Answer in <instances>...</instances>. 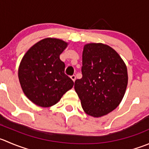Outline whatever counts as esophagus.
Returning <instances> with one entry per match:
<instances>
[{
    "label": "esophagus",
    "mask_w": 149,
    "mask_h": 149,
    "mask_svg": "<svg viewBox=\"0 0 149 149\" xmlns=\"http://www.w3.org/2000/svg\"><path fill=\"white\" fill-rule=\"evenodd\" d=\"M70 78H71V79L73 81H76V76H75V75H73V76H70Z\"/></svg>",
    "instance_id": "1"
}]
</instances>
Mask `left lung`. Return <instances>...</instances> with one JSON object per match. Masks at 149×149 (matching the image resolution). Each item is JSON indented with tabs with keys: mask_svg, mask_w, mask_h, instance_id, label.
I'll use <instances>...</instances> for the list:
<instances>
[{
	"mask_svg": "<svg viewBox=\"0 0 149 149\" xmlns=\"http://www.w3.org/2000/svg\"><path fill=\"white\" fill-rule=\"evenodd\" d=\"M82 78L74 88L86 114L106 115L122 101L128 81L125 63L114 49L102 44H88L82 54Z\"/></svg>",
	"mask_w": 149,
	"mask_h": 149,
	"instance_id": "obj_1",
	"label": "left lung"
}]
</instances>
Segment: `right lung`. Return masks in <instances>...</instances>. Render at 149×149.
Returning <instances> with one entry per match:
<instances>
[{
    "label": "right lung",
    "mask_w": 149,
    "mask_h": 149,
    "mask_svg": "<svg viewBox=\"0 0 149 149\" xmlns=\"http://www.w3.org/2000/svg\"><path fill=\"white\" fill-rule=\"evenodd\" d=\"M68 44L47 38L36 43L23 57L18 76L24 95L33 103L49 107L57 103L73 87V80L65 73L60 55Z\"/></svg>",
    "instance_id": "1"
}]
</instances>
